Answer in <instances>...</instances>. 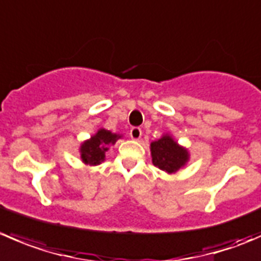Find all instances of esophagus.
<instances>
[{
    "label": "esophagus",
    "instance_id": "obj_1",
    "mask_svg": "<svg viewBox=\"0 0 261 261\" xmlns=\"http://www.w3.org/2000/svg\"><path fill=\"white\" fill-rule=\"evenodd\" d=\"M141 128L140 127H133L130 130V136L133 140H139L141 138Z\"/></svg>",
    "mask_w": 261,
    "mask_h": 261
}]
</instances>
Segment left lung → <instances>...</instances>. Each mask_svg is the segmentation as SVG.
<instances>
[{
	"label": "left lung",
	"mask_w": 261,
	"mask_h": 261,
	"mask_svg": "<svg viewBox=\"0 0 261 261\" xmlns=\"http://www.w3.org/2000/svg\"><path fill=\"white\" fill-rule=\"evenodd\" d=\"M150 155L154 166L167 174L176 173L190 161L189 149L179 145L171 134H163L158 140L151 141Z\"/></svg>",
	"instance_id": "8db88e82"
}]
</instances>
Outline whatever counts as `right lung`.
I'll return each mask as SVG.
<instances>
[{"label":"right lung","mask_w":261,"mask_h":261,"mask_svg":"<svg viewBox=\"0 0 261 261\" xmlns=\"http://www.w3.org/2000/svg\"><path fill=\"white\" fill-rule=\"evenodd\" d=\"M122 134H116L100 127L89 139L83 141L79 146L80 159L85 166H98L106 161V151L108 146L115 145L118 139H122Z\"/></svg>","instance_id":"right-lung-1"}]
</instances>
